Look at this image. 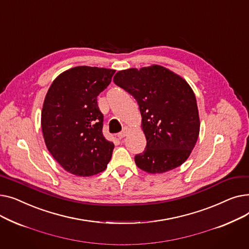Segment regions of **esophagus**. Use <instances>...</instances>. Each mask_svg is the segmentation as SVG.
Here are the masks:
<instances>
[{
    "instance_id": "obj_1",
    "label": "esophagus",
    "mask_w": 249,
    "mask_h": 249,
    "mask_svg": "<svg viewBox=\"0 0 249 249\" xmlns=\"http://www.w3.org/2000/svg\"><path fill=\"white\" fill-rule=\"evenodd\" d=\"M128 131H129V128L128 127H124L123 128V130L122 131L120 132V133H118V138H120V139H122V138H124L126 135H127V133H128Z\"/></svg>"
}]
</instances>
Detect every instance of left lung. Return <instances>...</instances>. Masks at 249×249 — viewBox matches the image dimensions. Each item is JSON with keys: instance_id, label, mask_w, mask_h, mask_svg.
<instances>
[{"instance_id": "obj_1", "label": "left lung", "mask_w": 249, "mask_h": 249, "mask_svg": "<svg viewBox=\"0 0 249 249\" xmlns=\"http://www.w3.org/2000/svg\"><path fill=\"white\" fill-rule=\"evenodd\" d=\"M114 83L137 101L146 148L136 165L149 174L179 166L190 156L200 133L197 100L180 75L161 65L118 71Z\"/></svg>"}]
</instances>
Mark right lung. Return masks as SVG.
<instances>
[{
	"label": "right lung",
	"mask_w": 249,
	"mask_h": 249,
	"mask_svg": "<svg viewBox=\"0 0 249 249\" xmlns=\"http://www.w3.org/2000/svg\"><path fill=\"white\" fill-rule=\"evenodd\" d=\"M115 70L75 67L52 82L41 111L46 147L68 173L89 177L105 171L114 143L103 135V114L97 97L106 89Z\"/></svg>",
	"instance_id": "right-lung-1"
}]
</instances>
